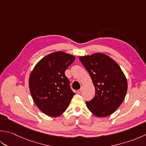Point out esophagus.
Returning <instances> with one entry per match:
<instances>
[{"mask_svg": "<svg viewBox=\"0 0 146 146\" xmlns=\"http://www.w3.org/2000/svg\"><path fill=\"white\" fill-rule=\"evenodd\" d=\"M82 89H83V87L82 86V87H81V88H80V89L78 90V92L79 94H80V93L82 92Z\"/></svg>", "mask_w": 146, "mask_h": 146, "instance_id": "1", "label": "esophagus"}]
</instances>
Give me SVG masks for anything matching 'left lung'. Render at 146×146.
Listing matches in <instances>:
<instances>
[{"mask_svg":"<svg viewBox=\"0 0 146 146\" xmlns=\"http://www.w3.org/2000/svg\"><path fill=\"white\" fill-rule=\"evenodd\" d=\"M96 88V95L87 107L99 118L111 115L120 106L127 94L128 83L117 62L103 53L80 56Z\"/></svg>","mask_w":146,"mask_h":146,"instance_id":"1","label":"left lung"}]
</instances>
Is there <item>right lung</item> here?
Returning <instances> with one entry per match:
<instances>
[{"label": "right lung", "mask_w": 146, "mask_h": 146, "mask_svg": "<svg viewBox=\"0 0 146 146\" xmlns=\"http://www.w3.org/2000/svg\"><path fill=\"white\" fill-rule=\"evenodd\" d=\"M75 57L57 51L37 62L29 77L31 97L38 109L51 117L63 113L75 95L64 72Z\"/></svg>", "instance_id": "1"}]
</instances>
